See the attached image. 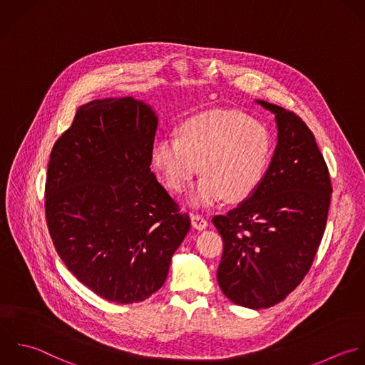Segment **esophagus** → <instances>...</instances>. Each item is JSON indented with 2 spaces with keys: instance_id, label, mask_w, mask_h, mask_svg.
<instances>
[{
  "instance_id": "obj_1",
  "label": "esophagus",
  "mask_w": 365,
  "mask_h": 365,
  "mask_svg": "<svg viewBox=\"0 0 365 365\" xmlns=\"http://www.w3.org/2000/svg\"><path fill=\"white\" fill-rule=\"evenodd\" d=\"M192 226L197 230H203L207 227V220L202 215H192Z\"/></svg>"
}]
</instances>
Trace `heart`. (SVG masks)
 Here are the masks:
<instances>
[{
  "instance_id": "obj_1",
  "label": "heart",
  "mask_w": 365,
  "mask_h": 365,
  "mask_svg": "<svg viewBox=\"0 0 365 365\" xmlns=\"http://www.w3.org/2000/svg\"><path fill=\"white\" fill-rule=\"evenodd\" d=\"M273 152L269 129L235 109H213L190 116L176 138H163L152 149V166L173 192H183L197 173L189 202L209 207L225 197L242 202L260 186Z\"/></svg>"
}]
</instances>
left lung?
Returning a JSON list of instances; mask_svg holds the SVG:
<instances>
[{"instance_id":"1","label":"left lung","mask_w":365,"mask_h":365,"mask_svg":"<svg viewBox=\"0 0 365 365\" xmlns=\"http://www.w3.org/2000/svg\"><path fill=\"white\" fill-rule=\"evenodd\" d=\"M256 102L276 118L272 162L252 196L212 220L225 242L219 286L230 302L253 310L280 303L309 273L333 193L307 125L279 105Z\"/></svg>"}]
</instances>
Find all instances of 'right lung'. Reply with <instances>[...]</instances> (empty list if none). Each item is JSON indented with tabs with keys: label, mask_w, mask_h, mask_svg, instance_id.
<instances>
[{
	"label": "right lung",
	"mask_w": 365,
	"mask_h": 365,
	"mask_svg": "<svg viewBox=\"0 0 365 365\" xmlns=\"http://www.w3.org/2000/svg\"><path fill=\"white\" fill-rule=\"evenodd\" d=\"M158 115L132 96L95 99L55 142L48 229L68 270L99 297L139 303L165 283L190 219L150 170Z\"/></svg>",
	"instance_id": "1"
}]
</instances>
